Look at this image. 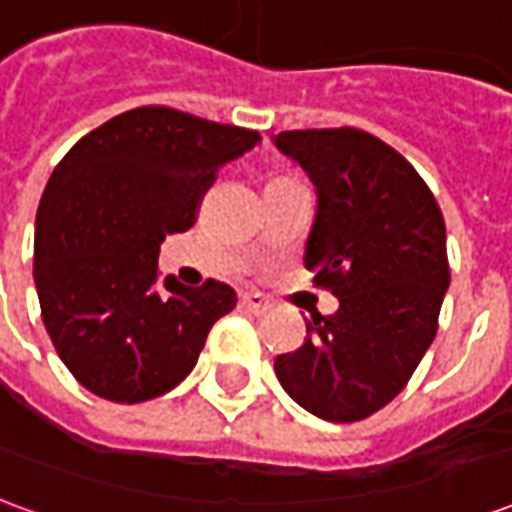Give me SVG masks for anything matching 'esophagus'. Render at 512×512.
<instances>
[{"instance_id":"1","label":"esophagus","mask_w":512,"mask_h":512,"mask_svg":"<svg viewBox=\"0 0 512 512\" xmlns=\"http://www.w3.org/2000/svg\"><path fill=\"white\" fill-rule=\"evenodd\" d=\"M241 307L249 312H255V315H263L268 310V301L260 296V293H244L241 296Z\"/></svg>"}]
</instances>
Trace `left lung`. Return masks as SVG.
<instances>
[{
  "label": "left lung",
  "instance_id": "obj_1",
  "mask_svg": "<svg viewBox=\"0 0 512 512\" xmlns=\"http://www.w3.org/2000/svg\"><path fill=\"white\" fill-rule=\"evenodd\" d=\"M274 142L318 189L304 263L340 299L274 370L310 414L359 422L397 397L436 337L450 288L444 216L417 169L367 131L307 128Z\"/></svg>",
  "mask_w": 512,
  "mask_h": 512
}]
</instances>
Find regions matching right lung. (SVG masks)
Wrapping results in <instances>:
<instances>
[{
	"label": "right lung",
	"instance_id": "1",
	"mask_svg": "<svg viewBox=\"0 0 512 512\" xmlns=\"http://www.w3.org/2000/svg\"><path fill=\"white\" fill-rule=\"evenodd\" d=\"M260 142L169 106L106 120L51 172L35 219V288L57 354L93 395L142 403L189 376L235 290L158 288L164 235L183 233L216 172Z\"/></svg>",
	"mask_w": 512,
	"mask_h": 512
}]
</instances>
